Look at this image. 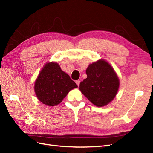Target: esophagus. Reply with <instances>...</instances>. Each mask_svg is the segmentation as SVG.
<instances>
[{
  "instance_id": "1",
  "label": "esophagus",
  "mask_w": 153,
  "mask_h": 153,
  "mask_svg": "<svg viewBox=\"0 0 153 153\" xmlns=\"http://www.w3.org/2000/svg\"><path fill=\"white\" fill-rule=\"evenodd\" d=\"M76 84L77 85L78 87H79V84H80V81H79V80H77V81H76Z\"/></svg>"
}]
</instances>
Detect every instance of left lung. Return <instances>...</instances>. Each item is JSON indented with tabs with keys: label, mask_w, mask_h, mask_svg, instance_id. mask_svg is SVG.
Masks as SVG:
<instances>
[{
	"label": "left lung",
	"mask_w": 153,
	"mask_h": 153,
	"mask_svg": "<svg viewBox=\"0 0 153 153\" xmlns=\"http://www.w3.org/2000/svg\"><path fill=\"white\" fill-rule=\"evenodd\" d=\"M87 77L81 81L79 90L96 107H103L114 98L120 81L114 69L107 61L100 59L89 65Z\"/></svg>",
	"instance_id": "1"
}]
</instances>
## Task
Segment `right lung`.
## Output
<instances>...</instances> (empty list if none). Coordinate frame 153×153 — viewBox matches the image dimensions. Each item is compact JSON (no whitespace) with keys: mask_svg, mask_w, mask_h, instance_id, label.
Returning <instances> with one entry per match:
<instances>
[{"mask_svg":"<svg viewBox=\"0 0 153 153\" xmlns=\"http://www.w3.org/2000/svg\"><path fill=\"white\" fill-rule=\"evenodd\" d=\"M77 87L57 62H48L35 82L34 90L38 100L48 106L59 104L72 89Z\"/></svg>","mask_w":153,"mask_h":153,"instance_id":"1","label":"right lung"}]
</instances>
